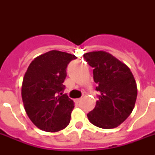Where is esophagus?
<instances>
[{"label":"esophagus","instance_id":"1","mask_svg":"<svg viewBox=\"0 0 155 155\" xmlns=\"http://www.w3.org/2000/svg\"><path fill=\"white\" fill-rule=\"evenodd\" d=\"M80 101H81V99H80V98H77V99H75V103H80Z\"/></svg>","mask_w":155,"mask_h":155}]
</instances>
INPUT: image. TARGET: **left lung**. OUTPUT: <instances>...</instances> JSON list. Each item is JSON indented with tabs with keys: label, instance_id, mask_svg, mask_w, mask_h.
Instances as JSON below:
<instances>
[{
	"label": "left lung",
	"instance_id": "obj_1",
	"mask_svg": "<svg viewBox=\"0 0 155 155\" xmlns=\"http://www.w3.org/2000/svg\"><path fill=\"white\" fill-rule=\"evenodd\" d=\"M84 58L93 68V79L100 92L94 109L87 113L92 125L113 129L124 122L134 108L137 84L127 65L104 51L87 52Z\"/></svg>",
	"mask_w": 155,
	"mask_h": 155
}]
</instances>
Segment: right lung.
<instances>
[{
  "label": "right lung",
  "instance_id": "obj_1",
  "mask_svg": "<svg viewBox=\"0 0 155 155\" xmlns=\"http://www.w3.org/2000/svg\"><path fill=\"white\" fill-rule=\"evenodd\" d=\"M76 56L53 50L31 62L23 78L21 98L25 113L41 130L58 132L70 123L74 102L63 94L68 64Z\"/></svg>",
  "mask_w": 155,
  "mask_h": 155
}]
</instances>
